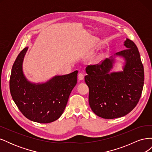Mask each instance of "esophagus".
I'll return each instance as SVG.
<instances>
[{"instance_id": "obj_1", "label": "esophagus", "mask_w": 152, "mask_h": 152, "mask_svg": "<svg viewBox=\"0 0 152 152\" xmlns=\"http://www.w3.org/2000/svg\"><path fill=\"white\" fill-rule=\"evenodd\" d=\"M84 78V75L83 73H79V75H78V79H79V80H83Z\"/></svg>"}]
</instances>
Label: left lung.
<instances>
[{"mask_svg":"<svg viewBox=\"0 0 152 152\" xmlns=\"http://www.w3.org/2000/svg\"><path fill=\"white\" fill-rule=\"evenodd\" d=\"M126 49L107 58L99 65L86 68L85 82L89 89V103L100 117L112 119L126 115L134 109L144 84V68L136 44L129 39ZM123 59V70L112 72L116 58Z\"/></svg>","mask_w":152,"mask_h":152,"instance_id":"left-lung-1","label":"left lung"}]
</instances>
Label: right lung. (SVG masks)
Segmentation results:
<instances>
[{
    "mask_svg": "<svg viewBox=\"0 0 152 152\" xmlns=\"http://www.w3.org/2000/svg\"><path fill=\"white\" fill-rule=\"evenodd\" d=\"M28 49L25 48L18 54L12 68L10 86L12 99L29 120L41 124L54 122L65 110L69 96L77 84L78 71L55 75L45 82H31L23 69Z\"/></svg>",
    "mask_w": 152,
    "mask_h": 152,
    "instance_id": "obj_1",
    "label": "right lung"
}]
</instances>
